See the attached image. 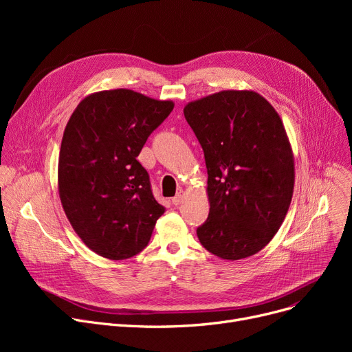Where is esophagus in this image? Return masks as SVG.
<instances>
[{
  "label": "esophagus",
  "mask_w": 352,
  "mask_h": 352,
  "mask_svg": "<svg viewBox=\"0 0 352 352\" xmlns=\"http://www.w3.org/2000/svg\"><path fill=\"white\" fill-rule=\"evenodd\" d=\"M184 198H186V192H184V191H178L177 195L173 198V204H174V206H179L181 202L184 201Z\"/></svg>",
  "instance_id": "34e87169"
}]
</instances>
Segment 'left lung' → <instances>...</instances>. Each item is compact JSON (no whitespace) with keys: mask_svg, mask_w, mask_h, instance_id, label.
Listing matches in <instances>:
<instances>
[{"mask_svg":"<svg viewBox=\"0 0 352 352\" xmlns=\"http://www.w3.org/2000/svg\"><path fill=\"white\" fill-rule=\"evenodd\" d=\"M184 116L208 173L199 243L230 261L256 254L280 230L294 192V154L278 113L255 91L224 89L188 102Z\"/></svg>","mask_w":352,"mask_h":352,"instance_id":"8db88e82","label":"left lung"}]
</instances>
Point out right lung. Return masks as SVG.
I'll return each instance as SVG.
<instances>
[{"mask_svg":"<svg viewBox=\"0 0 352 352\" xmlns=\"http://www.w3.org/2000/svg\"><path fill=\"white\" fill-rule=\"evenodd\" d=\"M173 108V101L133 89H107L87 96L67 122L58 157L61 204L82 243L108 260L142 251L165 212L137 157Z\"/></svg>","mask_w":352,"mask_h":352,"instance_id":"obj_1","label":"right lung"}]
</instances>
